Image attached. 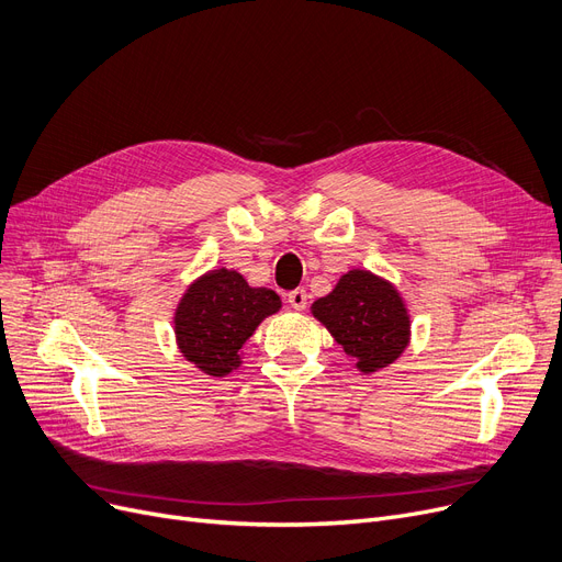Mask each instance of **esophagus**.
I'll return each instance as SVG.
<instances>
[{"label": "esophagus", "instance_id": "1", "mask_svg": "<svg viewBox=\"0 0 562 562\" xmlns=\"http://www.w3.org/2000/svg\"><path fill=\"white\" fill-rule=\"evenodd\" d=\"M288 302H290V306H292V308L304 311V308H306V302H308L306 290H304V288H297V290L288 292Z\"/></svg>", "mask_w": 562, "mask_h": 562}]
</instances>
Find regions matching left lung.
Returning <instances> with one entry per match:
<instances>
[{
  "label": "left lung",
  "instance_id": "left-lung-1",
  "mask_svg": "<svg viewBox=\"0 0 562 562\" xmlns=\"http://www.w3.org/2000/svg\"><path fill=\"white\" fill-rule=\"evenodd\" d=\"M313 315L361 372L386 368L409 342V315L403 300L391 283L363 270L342 274L329 295L313 304Z\"/></svg>",
  "mask_w": 562,
  "mask_h": 562
}]
</instances>
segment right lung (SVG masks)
I'll list each match as a JSON object with an SVG mask.
<instances>
[{"label":"right lung","instance_id":"right-lung-1","mask_svg":"<svg viewBox=\"0 0 562 562\" xmlns=\"http://www.w3.org/2000/svg\"><path fill=\"white\" fill-rule=\"evenodd\" d=\"M281 308L274 290L251 288L243 274L215 270L201 277L176 311V338L187 361L212 378L239 366V350L267 315Z\"/></svg>","mask_w":562,"mask_h":562}]
</instances>
